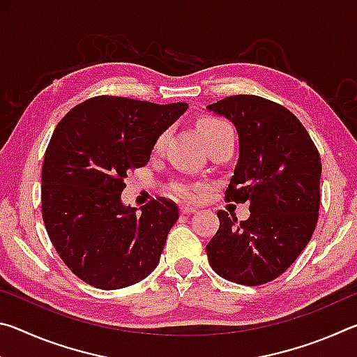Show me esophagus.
<instances>
[{
	"instance_id": "1",
	"label": "esophagus",
	"mask_w": 357,
	"mask_h": 357,
	"mask_svg": "<svg viewBox=\"0 0 357 357\" xmlns=\"http://www.w3.org/2000/svg\"><path fill=\"white\" fill-rule=\"evenodd\" d=\"M179 211H181V214H187V215L197 213V209L195 208H190V206H181Z\"/></svg>"
}]
</instances>
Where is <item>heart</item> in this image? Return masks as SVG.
Returning a JSON list of instances; mask_svg holds the SVG:
<instances>
[{
	"label": "heart",
	"instance_id": "obj_1",
	"mask_svg": "<svg viewBox=\"0 0 357 357\" xmlns=\"http://www.w3.org/2000/svg\"><path fill=\"white\" fill-rule=\"evenodd\" d=\"M200 129H202V134H203L204 142H206L208 138L214 137L217 134H220V132L229 130V126L227 123H223L222 119L208 118V119H203L202 121ZM167 138H168V132H162V134L155 138L154 149L159 151V149L164 148ZM172 192L174 193V195H178L181 198H185V200H195V198L198 197V189H197V187L189 185V184H185V183H179V181H176V183L172 184Z\"/></svg>",
	"mask_w": 357,
	"mask_h": 357
}]
</instances>
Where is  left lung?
<instances>
[{"label":"left lung","mask_w":357,"mask_h":357,"mask_svg":"<svg viewBox=\"0 0 357 357\" xmlns=\"http://www.w3.org/2000/svg\"><path fill=\"white\" fill-rule=\"evenodd\" d=\"M239 135V159L225 200L249 203L238 223L219 211L220 227L206 245L223 279L255 287L274 280L305 249L318 222L321 159L309 132L283 105L259 96H229L208 105Z\"/></svg>","instance_id":"obj_1"}]
</instances>
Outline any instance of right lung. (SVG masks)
<instances>
[{"label": "right lung", "instance_id": "add662e5", "mask_svg": "<svg viewBox=\"0 0 357 357\" xmlns=\"http://www.w3.org/2000/svg\"><path fill=\"white\" fill-rule=\"evenodd\" d=\"M98 96L59 121L42 165V219L48 238L78 279L100 289L143 280L159 264L178 206L155 198L124 206V179L149 162L155 138L187 110Z\"/></svg>", "mask_w": 357, "mask_h": 357}]
</instances>
